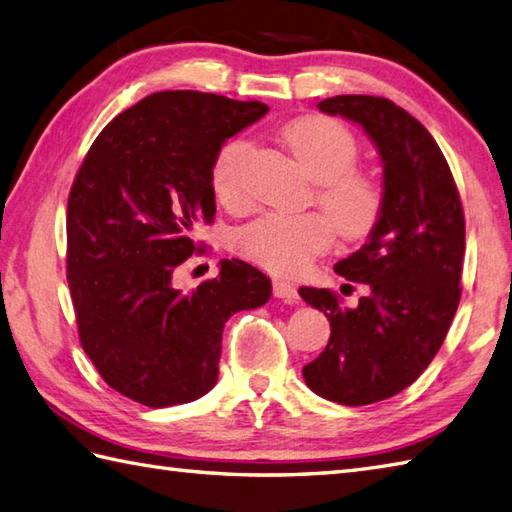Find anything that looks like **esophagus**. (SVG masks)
Returning a JSON list of instances; mask_svg holds the SVG:
<instances>
[{"instance_id":"34e87169","label":"esophagus","mask_w":512,"mask_h":512,"mask_svg":"<svg viewBox=\"0 0 512 512\" xmlns=\"http://www.w3.org/2000/svg\"><path fill=\"white\" fill-rule=\"evenodd\" d=\"M273 295L284 303H297V299H299L297 288L288 284V281H281V279L273 281Z\"/></svg>"}]
</instances>
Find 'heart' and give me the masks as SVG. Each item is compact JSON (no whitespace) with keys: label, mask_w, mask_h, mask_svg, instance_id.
<instances>
[{"label":"heart","mask_w":512,"mask_h":512,"mask_svg":"<svg viewBox=\"0 0 512 512\" xmlns=\"http://www.w3.org/2000/svg\"><path fill=\"white\" fill-rule=\"evenodd\" d=\"M286 147L301 169L319 182L317 202L343 235H361L380 213L378 184L356 171L358 143L350 129L325 116H303L281 129ZM250 140L231 138L211 167L215 198L226 209L248 202L246 162ZM332 225L321 215L270 213L235 233V248L250 262L275 273H297L330 246Z\"/></svg>","instance_id":"heart-1"}]
</instances>
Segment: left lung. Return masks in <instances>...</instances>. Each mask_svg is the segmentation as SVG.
Instances as JSON below:
<instances>
[{
	"mask_svg": "<svg viewBox=\"0 0 512 512\" xmlns=\"http://www.w3.org/2000/svg\"><path fill=\"white\" fill-rule=\"evenodd\" d=\"M319 110L363 127L383 160V200L367 242L334 270L365 284L356 308L336 292L299 288L330 321L325 350L303 367L306 385L347 407L409 387L438 354L460 303L464 213L436 140L389 99L332 96Z\"/></svg>",
	"mask_w": 512,
	"mask_h": 512,
	"instance_id": "left-lung-1",
	"label": "left lung"
}]
</instances>
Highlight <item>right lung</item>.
I'll use <instances>...</instances> for the list:
<instances>
[{
    "mask_svg": "<svg viewBox=\"0 0 512 512\" xmlns=\"http://www.w3.org/2000/svg\"><path fill=\"white\" fill-rule=\"evenodd\" d=\"M268 112L259 101L176 90L147 96L96 136L68 198V284L79 339L118 394L145 407L204 396L217 383L224 323L270 299L242 259L191 290L173 273L213 222L211 167L228 138Z\"/></svg>",
    "mask_w": 512,
    "mask_h": 512,
    "instance_id": "1",
    "label": "right lung"
}]
</instances>
